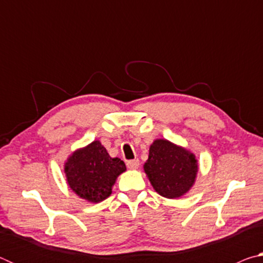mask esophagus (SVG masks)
Here are the masks:
<instances>
[{
	"mask_svg": "<svg viewBox=\"0 0 263 263\" xmlns=\"http://www.w3.org/2000/svg\"><path fill=\"white\" fill-rule=\"evenodd\" d=\"M139 160L138 159H133V160H130V161H127L126 166L128 169H138L139 168Z\"/></svg>",
	"mask_w": 263,
	"mask_h": 263,
	"instance_id": "34e87169",
	"label": "esophagus"
}]
</instances>
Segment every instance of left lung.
I'll use <instances>...</instances> for the list:
<instances>
[{"label": "left lung", "mask_w": 263, "mask_h": 263, "mask_svg": "<svg viewBox=\"0 0 263 263\" xmlns=\"http://www.w3.org/2000/svg\"><path fill=\"white\" fill-rule=\"evenodd\" d=\"M144 172L160 196L175 199L194 186L198 161L196 155L183 146L167 139H155L149 146Z\"/></svg>", "instance_id": "1"}]
</instances>
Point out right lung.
<instances>
[{
    "label": "right lung",
    "instance_id": "right-lung-1",
    "mask_svg": "<svg viewBox=\"0 0 263 263\" xmlns=\"http://www.w3.org/2000/svg\"><path fill=\"white\" fill-rule=\"evenodd\" d=\"M125 171L124 161L111 158L100 140L75 149L64 164L69 188L80 198L90 203L108 198L117 177Z\"/></svg>",
    "mask_w": 263,
    "mask_h": 263
}]
</instances>
